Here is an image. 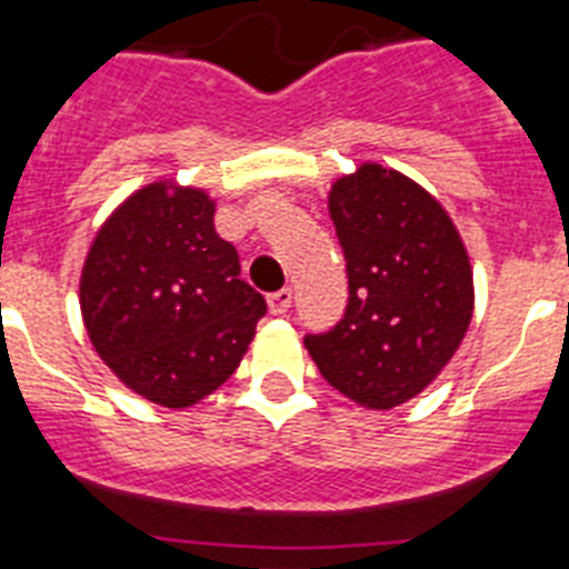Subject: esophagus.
<instances>
[{
	"label": "esophagus",
	"instance_id": "esophagus-1",
	"mask_svg": "<svg viewBox=\"0 0 569 569\" xmlns=\"http://www.w3.org/2000/svg\"><path fill=\"white\" fill-rule=\"evenodd\" d=\"M290 301H293V290H290V288H281V290H276V293H270L268 296L270 313L281 316V313H284V310L290 308Z\"/></svg>",
	"mask_w": 569,
	"mask_h": 569
}]
</instances>
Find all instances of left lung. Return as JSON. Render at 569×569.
Here are the masks:
<instances>
[{
  "mask_svg": "<svg viewBox=\"0 0 569 569\" xmlns=\"http://www.w3.org/2000/svg\"><path fill=\"white\" fill-rule=\"evenodd\" d=\"M328 208L350 296L345 316L305 347L341 396L390 410L459 350L472 319L470 259L433 196L381 164L339 179Z\"/></svg>",
  "mask_w": 569,
  "mask_h": 569,
  "instance_id": "8db88e82",
  "label": "left lung"
}]
</instances>
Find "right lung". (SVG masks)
Wrapping results in <instances>:
<instances>
[{"instance_id":"add662e5","label":"right lung","mask_w":569,"mask_h":569,"mask_svg":"<svg viewBox=\"0 0 569 569\" xmlns=\"http://www.w3.org/2000/svg\"><path fill=\"white\" fill-rule=\"evenodd\" d=\"M216 233L202 190L148 184L99 230L82 270L90 341L130 390L190 407L233 376L268 313Z\"/></svg>"}]
</instances>
